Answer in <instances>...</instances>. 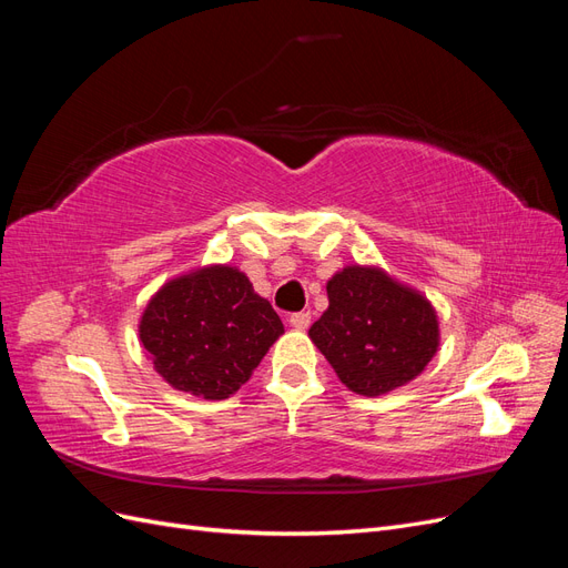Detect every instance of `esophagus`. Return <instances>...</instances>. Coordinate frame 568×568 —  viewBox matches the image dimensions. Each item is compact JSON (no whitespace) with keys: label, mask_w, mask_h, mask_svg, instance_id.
<instances>
[{"label":"esophagus","mask_w":568,"mask_h":568,"mask_svg":"<svg viewBox=\"0 0 568 568\" xmlns=\"http://www.w3.org/2000/svg\"><path fill=\"white\" fill-rule=\"evenodd\" d=\"M311 313H294L288 317V324L294 326V329H298V332H303V329H307V326H311Z\"/></svg>","instance_id":"obj_1"}]
</instances>
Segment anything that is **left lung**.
<instances>
[{
	"label": "left lung",
	"instance_id": "1",
	"mask_svg": "<svg viewBox=\"0 0 568 568\" xmlns=\"http://www.w3.org/2000/svg\"><path fill=\"white\" fill-rule=\"evenodd\" d=\"M326 296L329 307L307 336L353 393L376 398L415 382L438 353L434 303L382 265L341 267Z\"/></svg>",
	"mask_w": 568,
	"mask_h": 568
}]
</instances>
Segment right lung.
Returning a JSON list of instances; mask_svg holds the SVG:
<instances>
[{"instance_id": "add662e5", "label": "right lung", "mask_w": 568, "mask_h": 568, "mask_svg": "<svg viewBox=\"0 0 568 568\" xmlns=\"http://www.w3.org/2000/svg\"><path fill=\"white\" fill-rule=\"evenodd\" d=\"M136 329L165 384L225 400L251 379L284 324L246 272L211 263L168 280L149 298Z\"/></svg>"}]
</instances>
